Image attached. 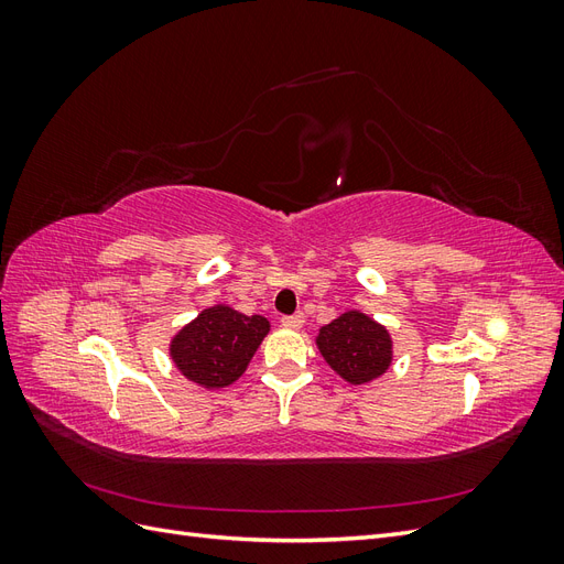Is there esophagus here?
<instances>
[{"instance_id": "34e87169", "label": "esophagus", "mask_w": 564, "mask_h": 564, "mask_svg": "<svg viewBox=\"0 0 564 564\" xmlns=\"http://www.w3.org/2000/svg\"><path fill=\"white\" fill-rule=\"evenodd\" d=\"M303 322H305L303 313H296V315H284V317H282V324H284L286 329H301V327H303Z\"/></svg>"}]
</instances>
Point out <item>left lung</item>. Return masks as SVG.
I'll return each mask as SVG.
<instances>
[{
	"instance_id": "8db88e82",
	"label": "left lung",
	"mask_w": 564,
	"mask_h": 564,
	"mask_svg": "<svg viewBox=\"0 0 564 564\" xmlns=\"http://www.w3.org/2000/svg\"><path fill=\"white\" fill-rule=\"evenodd\" d=\"M317 348L329 367L350 383H367L390 367L392 346L386 327L365 313H344L319 329Z\"/></svg>"
}]
</instances>
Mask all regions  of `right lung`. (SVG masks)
Returning a JSON list of instances; mask_svg holds the SVG:
<instances>
[{"label": "right lung", "instance_id": "obj_1", "mask_svg": "<svg viewBox=\"0 0 564 564\" xmlns=\"http://www.w3.org/2000/svg\"><path fill=\"white\" fill-rule=\"evenodd\" d=\"M270 324L261 315H242L228 305L202 311L172 340V360L185 379L204 388H224L245 373Z\"/></svg>", "mask_w": 564, "mask_h": 564}]
</instances>
